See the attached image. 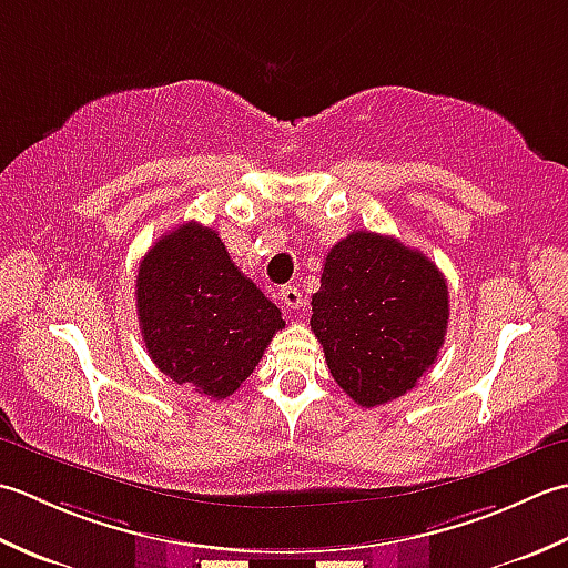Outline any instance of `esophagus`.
<instances>
[{
  "instance_id": "1",
  "label": "esophagus",
  "mask_w": 568,
  "mask_h": 568,
  "mask_svg": "<svg viewBox=\"0 0 568 568\" xmlns=\"http://www.w3.org/2000/svg\"><path fill=\"white\" fill-rule=\"evenodd\" d=\"M280 296H282V301H284V306H286V308H298V306H304V296H301V292H298L296 286H282Z\"/></svg>"
}]
</instances>
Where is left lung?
Segmentation results:
<instances>
[{"instance_id": "1", "label": "left lung", "mask_w": 568, "mask_h": 568, "mask_svg": "<svg viewBox=\"0 0 568 568\" xmlns=\"http://www.w3.org/2000/svg\"><path fill=\"white\" fill-rule=\"evenodd\" d=\"M311 306L333 379L365 409L429 373L448 326V286L436 264L367 230L331 247Z\"/></svg>"}]
</instances>
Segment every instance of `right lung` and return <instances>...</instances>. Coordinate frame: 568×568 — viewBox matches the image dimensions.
<instances>
[{
  "label": "right lung",
  "instance_id": "obj_1",
  "mask_svg": "<svg viewBox=\"0 0 568 568\" xmlns=\"http://www.w3.org/2000/svg\"><path fill=\"white\" fill-rule=\"evenodd\" d=\"M136 316L149 357L179 385L225 399L286 323L213 227L183 223L139 262Z\"/></svg>",
  "mask_w": 568,
  "mask_h": 568
}]
</instances>
